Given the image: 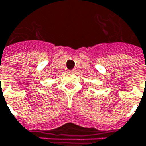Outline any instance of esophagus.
Returning <instances> with one entry per match:
<instances>
[{
  "instance_id": "1",
  "label": "esophagus",
  "mask_w": 146,
  "mask_h": 146,
  "mask_svg": "<svg viewBox=\"0 0 146 146\" xmlns=\"http://www.w3.org/2000/svg\"><path fill=\"white\" fill-rule=\"evenodd\" d=\"M68 73H76V69H73V70H70V71H68Z\"/></svg>"
}]
</instances>
